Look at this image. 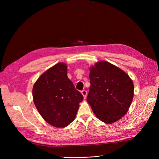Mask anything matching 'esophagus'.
<instances>
[{
	"label": "esophagus",
	"mask_w": 159,
	"mask_h": 159,
	"mask_svg": "<svg viewBox=\"0 0 159 159\" xmlns=\"http://www.w3.org/2000/svg\"><path fill=\"white\" fill-rule=\"evenodd\" d=\"M81 93H82V95H83V97H84V98H86V96H87V91L86 90H85V89H84V90H82V91H81Z\"/></svg>",
	"instance_id": "esophagus-1"
}]
</instances>
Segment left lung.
I'll return each instance as SVG.
<instances>
[{
	"mask_svg": "<svg viewBox=\"0 0 159 159\" xmlns=\"http://www.w3.org/2000/svg\"><path fill=\"white\" fill-rule=\"evenodd\" d=\"M87 101L97 117L107 124L120 119L133 98L134 86L124 71L111 63L100 61L91 67Z\"/></svg>",
	"mask_w": 159,
	"mask_h": 159,
	"instance_id": "left-lung-1",
	"label": "left lung"
}]
</instances>
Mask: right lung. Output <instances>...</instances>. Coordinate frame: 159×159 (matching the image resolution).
Returning <instances> with one entry per match:
<instances>
[{
  "instance_id": "add662e5",
  "label": "right lung",
  "mask_w": 159,
  "mask_h": 159,
  "mask_svg": "<svg viewBox=\"0 0 159 159\" xmlns=\"http://www.w3.org/2000/svg\"><path fill=\"white\" fill-rule=\"evenodd\" d=\"M34 104L48 124L64 128L72 122L83 100L67 76V65L59 62L38 79L33 88Z\"/></svg>"
}]
</instances>
